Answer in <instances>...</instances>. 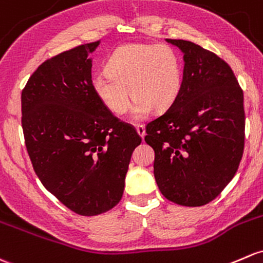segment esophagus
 Returning <instances> with one entry per match:
<instances>
[{
  "mask_svg": "<svg viewBox=\"0 0 263 263\" xmlns=\"http://www.w3.org/2000/svg\"><path fill=\"white\" fill-rule=\"evenodd\" d=\"M136 129H137V134L140 135L141 137H145V126H143V124H141V123H137L136 124Z\"/></svg>",
  "mask_w": 263,
  "mask_h": 263,
  "instance_id": "esophagus-1",
  "label": "esophagus"
}]
</instances>
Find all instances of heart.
<instances>
[{
    "label": "heart",
    "mask_w": 263,
    "mask_h": 263,
    "mask_svg": "<svg viewBox=\"0 0 263 263\" xmlns=\"http://www.w3.org/2000/svg\"><path fill=\"white\" fill-rule=\"evenodd\" d=\"M182 83L178 52L166 44H126L110 55L106 70L93 77L92 88L102 104L123 116L135 97V118L165 110L179 97Z\"/></svg>",
    "instance_id": "1"
}]
</instances>
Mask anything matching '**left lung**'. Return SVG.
Masks as SVG:
<instances>
[{
	"label": "left lung",
	"mask_w": 263,
	"mask_h": 263,
	"mask_svg": "<svg viewBox=\"0 0 263 263\" xmlns=\"http://www.w3.org/2000/svg\"><path fill=\"white\" fill-rule=\"evenodd\" d=\"M184 54L179 97L146 126L155 151L154 175L167 200L201 206L233 179L245 148L243 90L233 70L214 52L166 39Z\"/></svg>",
	"instance_id": "1"
}]
</instances>
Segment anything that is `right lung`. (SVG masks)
Returning a JSON list of instances; mask_svg holds the SVG:
<instances>
[{
    "instance_id": "add662e5",
    "label": "right lung",
    "mask_w": 263,
    "mask_h": 263,
    "mask_svg": "<svg viewBox=\"0 0 263 263\" xmlns=\"http://www.w3.org/2000/svg\"><path fill=\"white\" fill-rule=\"evenodd\" d=\"M99 41L45 60L21 93V123L44 186L77 214L98 215L120 203L141 137L97 98L92 59Z\"/></svg>"
}]
</instances>
